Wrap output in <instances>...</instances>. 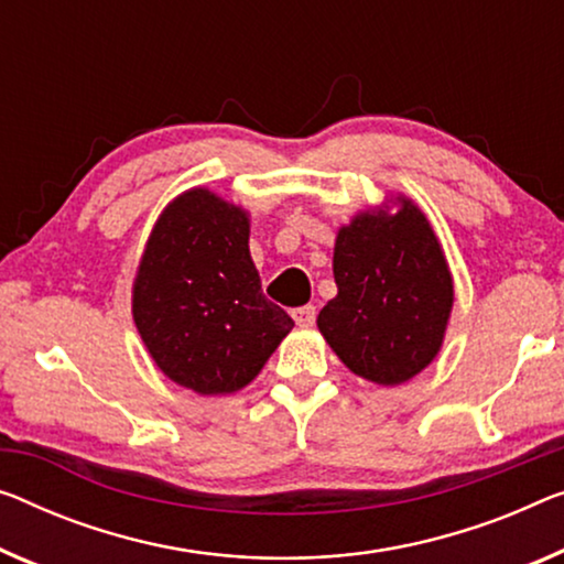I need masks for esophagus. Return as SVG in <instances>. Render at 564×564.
Instances as JSON below:
<instances>
[{
  "label": "esophagus",
  "instance_id": "1",
  "mask_svg": "<svg viewBox=\"0 0 564 564\" xmlns=\"http://www.w3.org/2000/svg\"><path fill=\"white\" fill-rule=\"evenodd\" d=\"M291 316L299 326H311L316 322V308L314 306H299V308L291 311Z\"/></svg>",
  "mask_w": 564,
  "mask_h": 564
}]
</instances>
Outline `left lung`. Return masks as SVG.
<instances>
[{"label": "left lung", "mask_w": 564, "mask_h": 564, "mask_svg": "<svg viewBox=\"0 0 564 564\" xmlns=\"http://www.w3.org/2000/svg\"><path fill=\"white\" fill-rule=\"evenodd\" d=\"M339 293L318 311V332L351 372L402 384L441 351L453 308L443 248L408 197L398 213L367 209L336 235Z\"/></svg>", "instance_id": "8db88e82"}]
</instances>
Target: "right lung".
<instances>
[{
  "label": "right lung",
  "mask_w": 564,
  "mask_h": 564,
  "mask_svg": "<svg viewBox=\"0 0 564 564\" xmlns=\"http://www.w3.org/2000/svg\"><path fill=\"white\" fill-rule=\"evenodd\" d=\"M242 207L189 189L166 205L133 281V322L156 367L197 394H230L263 369L293 318L260 291Z\"/></svg>",
  "instance_id": "add662e5"
}]
</instances>
